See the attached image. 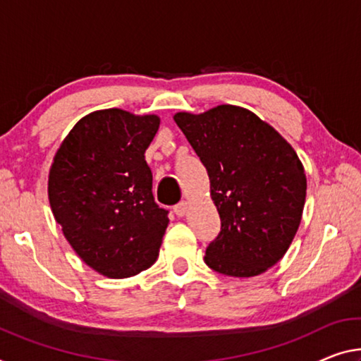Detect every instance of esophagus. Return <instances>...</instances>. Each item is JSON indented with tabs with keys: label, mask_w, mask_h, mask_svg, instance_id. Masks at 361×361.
Masks as SVG:
<instances>
[{
	"label": "esophagus",
	"mask_w": 361,
	"mask_h": 361,
	"mask_svg": "<svg viewBox=\"0 0 361 361\" xmlns=\"http://www.w3.org/2000/svg\"><path fill=\"white\" fill-rule=\"evenodd\" d=\"M187 207H188V203L185 202V200H182V202H179L174 207V213H176V216H179V218H182V216H184L185 213H187Z\"/></svg>",
	"instance_id": "obj_1"
}]
</instances>
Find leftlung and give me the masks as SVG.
<instances>
[{
  "instance_id": "obj_1",
  "label": "left lung",
  "mask_w": 361,
  "mask_h": 361,
  "mask_svg": "<svg viewBox=\"0 0 361 361\" xmlns=\"http://www.w3.org/2000/svg\"><path fill=\"white\" fill-rule=\"evenodd\" d=\"M174 121L208 171L221 218L204 263L234 277L264 273L284 257L302 221L307 177L295 149L252 111L232 104L177 113Z\"/></svg>"
}]
</instances>
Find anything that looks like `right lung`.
I'll use <instances>...</instances> for the list:
<instances>
[{"label":"right lung","instance_id":"1","mask_svg":"<svg viewBox=\"0 0 361 361\" xmlns=\"http://www.w3.org/2000/svg\"><path fill=\"white\" fill-rule=\"evenodd\" d=\"M158 127L154 114L95 111L72 127L49 169L48 198L64 237L90 268L113 279L157 262L169 223L145 161Z\"/></svg>","mask_w":361,"mask_h":361}]
</instances>
